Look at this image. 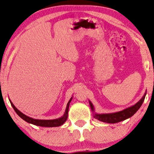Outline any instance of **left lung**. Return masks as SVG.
Listing matches in <instances>:
<instances>
[{"mask_svg": "<svg viewBox=\"0 0 154 154\" xmlns=\"http://www.w3.org/2000/svg\"><path fill=\"white\" fill-rule=\"evenodd\" d=\"M146 95V91L143 96L141 97V100H140L137 103H136L135 104L133 105V106H129V107L126 108L125 109L122 111H120V112L109 113V114H97V113L94 112V105L92 104V103H91L89 100V103L91 109L93 112V116H94L95 119H97L100 120L102 122H105V123L115 124L131 117V116L139 109V108L141 107L143 101H144Z\"/></svg>", "mask_w": 154, "mask_h": 154, "instance_id": "left-lung-1", "label": "left lung"}]
</instances>
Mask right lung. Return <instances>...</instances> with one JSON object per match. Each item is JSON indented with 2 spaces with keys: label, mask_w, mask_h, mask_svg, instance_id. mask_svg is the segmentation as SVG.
Listing matches in <instances>:
<instances>
[{
  "label": "right lung",
  "mask_w": 154,
  "mask_h": 154,
  "mask_svg": "<svg viewBox=\"0 0 154 154\" xmlns=\"http://www.w3.org/2000/svg\"><path fill=\"white\" fill-rule=\"evenodd\" d=\"M72 100V97H71L70 100H69V102H68L67 106H66L65 112L64 113L63 116H62L61 117L54 119H36L31 118L30 116H26L25 114H23L19 111L14 106V104H13V102H11V100H9L10 102H11V105H12L13 109L15 111V112L17 113V114L21 119H23V120L25 121L28 123L34 124L35 126H42V127H57V126H60L65 123V122L67 121V116H68V110H69V103L71 102Z\"/></svg>",
  "instance_id": "add662e5"
}]
</instances>
